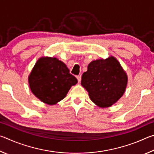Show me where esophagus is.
Returning <instances> with one entry per match:
<instances>
[{"mask_svg": "<svg viewBox=\"0 0 154 154\" xmlns=\"http://www.w3.org/2000/svg\"><path fill=\"white\" fill-rule=\"evenodd\" d=\"M77 79L78 80V82L80 83L81 82V80H82V75H77Z\"/></svg>", "mask_w": 154, "mask_h": 154, "instance_id": "obj_1", "label": "esophagus"}]
</instances>
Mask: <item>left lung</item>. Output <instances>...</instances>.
Instances as JSON below:
<instances>
[{
  "label": "left lung",
  "instance_id": "1",
  "mask_svg": "<svg viewBox=\"0 0 154 154\" xmlns=\"http://www.w3.org/2000/svg\"><path fill=\"white\" fill-rule=\"evenodd\" d=\"M82 86L91 100L99 107L106 108L118 102L126 91L128 75L114 56L93 60L82 75Z\"/></svg>",
  "mask_w": 154,
  "mask_h": 154
}]
</instances>
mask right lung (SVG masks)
<instances>
[{
	"label": "right lung",
	"instance_id": "add662e5",
	"mask_svg": "<svg viewBox=\"0 0 154 154\" xmlns=\"http://www.w3.org/2000/svg\"><path fill=\"white\" fill-rule=\"evenodd\" d=\"M31 92L36 98L49 105L64 99L77 79L69 72L63 62L52 57H41L28 76Z\"/></svg>",
	"mask_w": 154,
	"mask_h": 154
}]
</instances>
